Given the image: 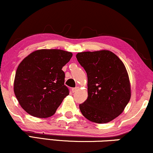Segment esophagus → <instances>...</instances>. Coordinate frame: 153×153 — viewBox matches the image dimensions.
<instances>
[{"label":"esophagus","instance_id":"1","mask_svg":"<svg viewBox=\"0 0 153 153\" xmlns=\"http://www.w3.org/2000/svg\"><path fill=\"white\" fill-rule=\"evenodd\" d=\"M79 87H76V88H72V93H76V92L77 91H79Z\"/></svg>","mask_w":153,"mask_h":153}]
</instances>
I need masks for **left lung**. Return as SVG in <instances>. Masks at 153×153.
<instances>
[{
    "label": "left lung",
    "instance_id": "8db88e82",
    "mask_svg": "<svg viewBox=\"0 0 153 153\" xmlns=\"http://www.w3.org/2000/svg\"><path fill=\"white\" fill-rule=\"evenodd\" d=\"M77 60L88 76V98L79 108L93 123H107L122 114L131 98V85L124 63L108 50L80 52Z\"/></svg>",
    "mask_w": 153,
    "mask_h": 153
}]
</instances>
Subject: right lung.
<instances>
[{
  "instance_id": "obj_1",
  "label": "right lung",
  "mask_w": 153,
  "mask_h": 153,
  "mask_svg": "<svg viewBox=\"0 0 153 153\" xmlns=\"http://www.w3.org/2000/svg\"><path fill=\"white\" fill-rule=\"evenodd\" d=\"M72 57L61 49H39L24 58L16 69L14 92L20 106L31 116H52L69 90L62 70Z\"/></svg>"
}]
</instances>
